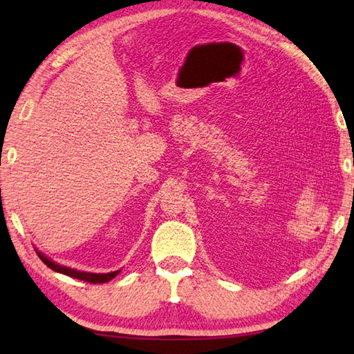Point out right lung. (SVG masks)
Wrapping results in <instances>:
<instances>
[{
    "label": "right lung",
    "instance_id": "right-lung-1",
    "mask_svg": "<svg viewBox=\"0 0 354 354\" xmlns=\"http://www.w3.org/2000/svg\"><path fill=\"white\" fill-rule=\"evenodd\" d=\"M36 254H37V257H39L50 269L55 270V272L68 275V277H73V278H77V280H84V281H88V283H94V284H95V283H106V281H111L112 278L117 277L120 272H122V269L114 270V272H108V274L85 272V270H77V269H73V268H68V266L59 265V263L53 261L51 259L47 257V255L42 254L41 251H37V250H36Z\"/></svg>",
    "mask_w": 354,
    "mask_h": 354
}]
</instances>
